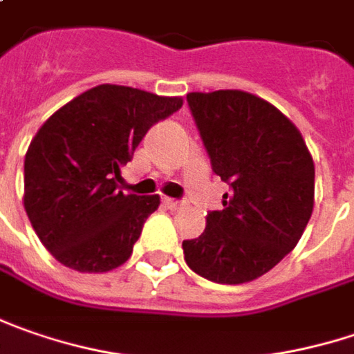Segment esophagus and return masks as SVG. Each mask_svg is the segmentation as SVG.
<instances>
[{"label": "esophagus", "instance_id": "esophagus-1", "mask_svg": "<svg viewBox=\"0 0 354 354\" xmlns=\"http://www.w3.org/2000/svg\"><path fill=\"white\" fill-rule=\"evenodd\" d=\"M162 202H164V206L170 207V209H178V207H180V202H176V200H172V198H164Z\"/></svg>", "mask_w": 354, "mask_h": 354}]
</instances>
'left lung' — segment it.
<instances>
[{
    "mask_svg": "<svg viewBox=\"0 0 354 354\" xmlns=\"http://www.w3.org/2000/svg\"><path fill=\"white\" fill-rule=\"evenodd\" d=\"M212 170L230 184L200 238L184 239L188 268L214 283L254 281L303 236L315 202V164L299 129L245 91L188 93Z\"/></svg>",
    "mask_w": 354,
    "mask_h": 354,
    "instance_id": "1",
    "label": "left lung"
}]
</instances>
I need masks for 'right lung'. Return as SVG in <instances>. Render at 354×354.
<instances>
[{"instance_id":"1","label":"right lung","mask_w":354,"mask_h":354,"mask_svg":"<svg viewBox=\"0 0 354 354\" xmlns=\"http://www.w3.org/2000/svg\"><path fill=\"white\" fill-rule=\"evenodd\" d=\"M182 102V97L99 85L43 122L25 154L24 206L57 261L81 273H106L131 257L160 196L118 190L120 166L148 129Z\"/></svg>"}]
</instances>
